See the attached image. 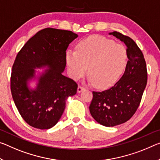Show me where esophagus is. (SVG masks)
<instances>
[{"label": "esophagus", "instance_id": "esophagus-1", "mask_svg": "<svg viewBox=\"0 0 160 160\" xmlns=\"http://www.w3.org/2000/svg\"><path fill=\"white\" fill-rule=\"evenodd\" d=\"M85 90V88L84 87L79 85V86H78V92L80 93V92H82V90Z\"/></svg>", "mask_w": 160, "mask_h": 160}]
</instances>
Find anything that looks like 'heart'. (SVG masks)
<instances>
[{
    "label": "heart",
    "instance_id": "b5f03b06",
    "mask_svg": "<svg viewBox=\"0 0 160 160\" xmlns=\"http://www.w3.org/2000/svg\"><path fill=\"white\" fill-rule=\"evenodd\" d=\"M65 60L69 75L78 80L87 72L89 80L105 88L114 84L126 67L128 50L125 45L105 38L92 36L78 42L76 51L68 50Z\"/></svg>",
    "mask_w": 160,
    "mask_h": 160
}]
</instances>
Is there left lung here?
<instances>
[{
  "mask_svg": "<svg viewBox=\"0 0 160 160\" xmlns=\"http://www.w3.org/2000/svg\"><path fill=\"white\" fill-rule=\"evenodd\" d=\"M126 45L128 61L122 78L110 89L95 92L90 105L92 118L106 127L128 121L140 104L148 81V71L142 52L130 37L120 32H110Z\"/></svg>",
  "mask_w": 160,
  "mask_h": 160,
  "instance_id": "1",
  "label": "left lung"
}]
</instances>
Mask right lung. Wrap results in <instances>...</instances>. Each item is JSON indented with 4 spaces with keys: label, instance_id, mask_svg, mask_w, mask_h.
<instances>
[{
    "label": "right lung",
    "instance_id": "add662e5",
    "mask_svg": "<svg viewBox=\"0 0 160 160\" xmlns=\"http://www.w3.org/2000/svg\"><path fill=\"white\" fill-rule=\"evenodd\" d=\"M76 38L70 30L47 28L18 53L11 76L12 97L22 119L35 128L48 130L56 125L68 98L77 92V83L62 75L66 50ZM45 66L48 68L40 76L37 88L30 89L27 84L34 77V69Z\"/></svg>",
    "mask_w": 160,
    "mask_h": 160
}]
</instances>
